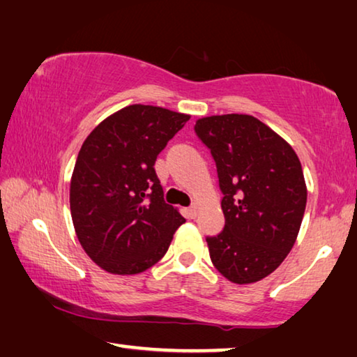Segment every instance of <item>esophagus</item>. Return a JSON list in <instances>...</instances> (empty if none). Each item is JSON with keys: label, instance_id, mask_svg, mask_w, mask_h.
I'll list each match as a JSON object with an SVG mask.
<instances>
[{"label": "esophagus", "instance_id": "obj_1", "mask_svg": "<svg viewBox=\"0 0 357 357\" xmlns=\"http://www.w3.org/2000/svg\"><path fill=\"white\" fill-rule=\"evenodd\" d=\"M197 213H199V205H192V207H190L188 208V216L190 218H192V220H195V218L197 216Z\"/></svg>", "mask_w": 357, "mask_h": 357}]
</instances>
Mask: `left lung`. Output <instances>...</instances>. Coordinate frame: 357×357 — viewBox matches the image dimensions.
<instances>
[{
  "instance_id": "8db88e82",
  "label": "left lung",
  "mask_w": 357,
  "mask_h": 357,
  "mask_svg": "<svg viewBox=\"0 0 357 357\" xmlns=\"http://www.w3.org/2000/svg\"><path fill=\"white\" fill-rule=\"evenodd\" d=\"M195 130L213 155L224 195V230L207 238L211 264L230 282H257L296 241L307 202L301 162L284 137L254 116L202 117Z\"/></svg>"
}]
</instances>
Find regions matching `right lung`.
Returning a JSON list of instances; mask_svg holds the SVG:
<instances>
[{"label": "right lung", "instance_id": "add662e5", "mask_svg": "<svg viewBox=\"0 0 357 357\" xmlns=\"http://www.w3.org/2000/svg\"><path fill=\"white\" fill-rule=\"evenodd\" d=\"M190 114L130 105L100 122L78 152L70 215L93 264L119 276L139 274L166 254L185 218L162 201L153 165Z\"/></svg>", "mask_w": 357, "mask_h": 357}]
</instances>
